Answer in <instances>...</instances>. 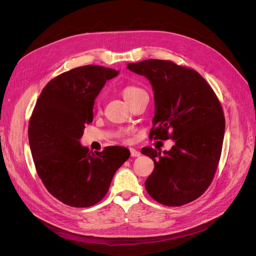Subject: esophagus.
Returning a JSON list of instances; mask_svg holds the SVG:
<instances>
[{
	"mask_svg": "<svg viewBox=\"0 0 256 256\" xmlns=\"http://www.w3.org/2000/svg\"><path fill=\"white\" fill-rule=\"evenodd\" d=\"M130 154H131V157H138L141 154H140V152H138L134 148H130Z\"/></svg>",
	"mask_w": 256,
	"mask_h": 256,
	"instance_id": "esophagus-1",
	"label": "esophagus"
}]
</instances>
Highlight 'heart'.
Here are the masks:
<instances>
[{"label":"heart","mask_w":256,"mask_h":256,"mask_svg":"<svg viewBox=\"0 0 256 256\" xmlns=\"http://www.w3.org/2000/svg\"><path fill=\"white\" fill-rule=\"evenodd\" d=\"M144 92H146L143 88L136 86V85H127V86L124 88L122 90V97L127 102H130L131 100H134L138 95L144 94Z\"/></svg>","instance_id":"heart-1"}]
</instances>
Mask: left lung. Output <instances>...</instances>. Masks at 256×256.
<instances>
[{
	"instance_id": "8db88e82",
	"label": "left lung",
	"mask_w": 256,
	"mask_h": 256,
	"mask_svg": "<svg viewBox=\"0 0 256 256\" xmlns=\"http://www.w3.org/2000/svg\"><path fill=\"white\" fill-rule=\"evenodd\" d=\"M154 90V116L150 138L175 144L164 154L141 150L154 168L145 189L158 203L182 206L200 198L212 184L221 156L226 120L214 92L198 72L171 60L129 63Z\"/></svg>"
}]
</instances>
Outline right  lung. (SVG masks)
Here are the masks:
<instances>
[{
  "instance_id": "obj_1",
  "label": "right lung",
  "mask_w": 256,
  "mask_h": 256,
  "mask_svg": "<svg viewBox=\"0 0 256 256\" xmlns=\"http://www.w3.org/2000/svg\"><path fill=\"white\" fill-rule=\"evenodd\" d=\"M115 69L86 65L52 79L42 90L28 124V141L38 176L62 203L90 207L109 190L115 172L129 157L120 146L92 152L80 144L92 122L95 99Z\"/></svg>"
}]
</instances>
